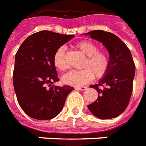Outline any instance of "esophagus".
<instances>
[{"instance_id":"1","label":"esophagus","mask_w":146,"mask_h":146,"mask_svg":"<svg viewBox=\"0 0 146 146\" xmlns=\"http://www.w3.org/2000/svg\"><path fill=\"white\" fill-rule=\"evenodd\" d=\"M75 90H82V91H83L85 90H86V86H77V87H75Z\"/></svg>"}]
</instances>
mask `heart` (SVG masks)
Segmentation results:
<instances>
[{"mask_svg": "<svg viewBox=\"0 0 146 146\" xmlns=\"http://www.w3.org/2000/svg\"><path fill=\"white\" fill-rule=\"evenodd\" d=\"M75 47L86 56L82 64L83 69L67 73L63 77L64 82L71 86H82L91 81L94 75L96 78H101L107 74L110 66V60L105 52L98 50V45L89 41L78 42ZM53 64L55 68L61 71L68 68L64 46L60 47L55 52Z\"/></svg>", "mask_w": 146, "mask_h": 146, "instance_id": "obj_1", "label": "heart"}]
</instances>
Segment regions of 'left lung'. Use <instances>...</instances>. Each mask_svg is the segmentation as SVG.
Returning <instances> with one entry per match:
<instances>
[{
	"label": "left lung",
	"instance_id": "obj_1",
	"mask_svg": "<svg viewBox=\"0 0 146 146\" xmlns=\"http://www.w3.org/2000/svg\"><path fill=\"white\" fill-rule=\"evenodd\" d=\"M101 42L109 53L110 66L98 84L90 86L98 92V99L88 105L96 117L108 119L119 115L127 107L133 90L135 65L124 42L110 32L97 30L84 34Z\"/></svg>",
	"mask_w": 146,
	"mask_h": 146
}]
</instances>
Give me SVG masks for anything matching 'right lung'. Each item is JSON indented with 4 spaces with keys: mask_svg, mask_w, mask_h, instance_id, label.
Masks as SVG:
<instances>
[{
    "mask_svg": "<svg viewBox=\"0 0 146 146\" xmlns=\"http://www.w3.org/2000/svg\"><path fill=\"white\" fill-rule=\"evenodd\" d=\"M74 35L42 31L22 43L15 54L13 86L19 106L30 117L47 120L61 111L66 98L74 88L57 86L53 64L56 51Z\"/></svg>",
    "mask_w": 146,
    "mask_h": 146,
    "instance_id": "add662e5",
    "label": "right lung"
}]
</instances>
